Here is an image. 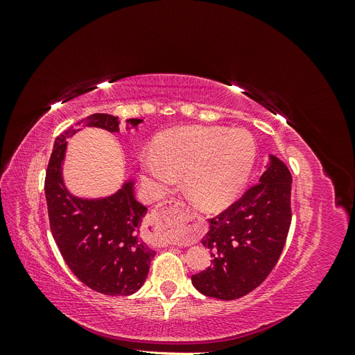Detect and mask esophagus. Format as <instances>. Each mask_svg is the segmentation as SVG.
Returning a JSON list of instances; mask_svg holds the SVG:
<instances>
[{
    "mask_svg": "<svg viewBox=\"0 0 355 355\" xmlns=\"http://www.w3.org/2000/svg\"><path fill=\"white\" fill-rule=\"evenodd\" d=\"M171 209H178L180 211H188V207L185 202L182 201H176V200H170V206L166 207V206H161V207H157L155 210L151 211V214H149V225H153V227H157V225L159 223V220L163 219L166 216V213Z\"/></svg>",
    "mask_w": 355,
    "mask_h": 355,
    "instance_id": "1",
    "label": "esophagus"
}]
</instances>
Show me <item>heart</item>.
<instances>
[{"label": "heart", "instance_id": "b5f03b06", "mask_svg": "<svg viewBox=\"0 0 355 355\" xmlns=\"http://www.w3.org/2000/svg\"><path fill=\"white\" fill-rule=\"evenodd\" d=\"M254 158V139L244 128L182 127L158 137L154 154L144 155L142 179L159 194L184 175L191 198L216 210L239 196Z\"/></svg>", "mask_w": 355, "mask_h": 355}]
</instances>
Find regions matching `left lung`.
<instances>
[{
    "mask_svg": "<svg viewBox=\"0 0 355 355\" xmlns=\"http://www.w3.org/2000/svg\"><path fill=\"white\" fill-rule=\"evenodd\" d=\"M292 175L280 158L270 155L266 170L232 206L209 219L201 243L213 266L191 277L200 293L234 300L250 293L270 275L292 222Z\"/></svg>",
    "mask_w": 355,
    "mask_h": 355,
    "instance_id": "obj_1",
    "label": "left lung"
}]
</instances>
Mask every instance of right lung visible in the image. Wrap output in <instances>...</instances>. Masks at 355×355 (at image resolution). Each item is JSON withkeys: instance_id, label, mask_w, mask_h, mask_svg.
<instances>
[{"instance_id": "obj_1", "label": "right lung", "mask_w": 355, "mask_h": 355, "mask_svg": "<svg viewBox=\"0 0 355 355\" xmlns=\"http://www.w3.org/2000/svg\"><path fill=\"white\" fill-rule=\"evenodd\" d=\"M142 123L127 120V130ZM83 127L120 132V118L93 114L56 137L46 173V200L50 230L69 270L94 292L108 296L136 293L146 280L155 250L141 239L142 218L148 209L135 198V182L127 179L115 194L81 198L63 182L67 139Z\"/></svg>"}]
</instances>
